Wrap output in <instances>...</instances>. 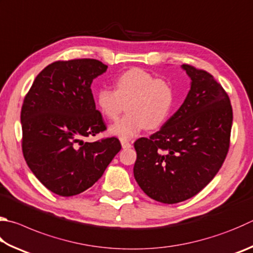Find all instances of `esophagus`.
Listing matches in <instances>:
<instances>
[{
	"label": "esophagus",
	"instance_id": "esophagus-1",
	"mask_svg": "<svg viewBox=\"0 0 253 253\" xmlns=\"http://www.w3.org/2000/svg\"><path fill=\"white\" fill-rule=\"evenodd\" d=\"M121 142H122V146H123V148H124V149L130 148V147H131V144H130L129 141H127V140H122Z\"/></svg>",
	"mask_w": 253,
	"mask_h": 253
}]
</instances>
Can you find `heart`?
<instances>
[{"label":"heart","instance_id":"obj_1","mask_svg":"<svg viewBox=\"0 0 253 253\" xmlns=\"http://www.w3.org/2000/svg\"><path fill=\"white\" fill-rule=\"evenodd\" d=\"M173 99L170 83L141 68L124 72L115 80V90L103 87L96 96L99 111L109 121H116L128 103V115L109 127V132L123 140L146 128L162 126L171 113Z\"/></svg>","mask_w":253,"mask_h":253}]
</instances>
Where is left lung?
I'll return each instance as SVG.
<instances>
[{"label": "left lung", "instance_id": "obj_1", "mask_svg": "<svg viewBox=\"0 0 253 253\" xmlns=\"http://www.w3.org/2000/svg\"><path fill=\"white\" fill-rule=\"evenodd\" d=\"M190 90L180 108L149 138L137 139L134 176L141 190L163 204L196 196L226 159L232 107L222 86L204 70L183 64Z\"/></svg>", "mask_w": 253, "mask_h": 253}]
</instances>
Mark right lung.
I'll return each mask as SVG.
<instances>
[{
	"label": "right lung",
	"mask_w": 253,
	"mask_h": 253,
	"mask_svg": "<svg viewBox=\"0 0 253 253\" xmlns=\"http://www.w3.org/2000/svg\"><path fill=\"white\" fill-rule=\"evenodd\" d=\"M106 71L97 59L54 62L36 76L24 98L23 155L35 177L58 196L88 189L122 149L116 137L83 140L106 129L90 89Z\"/></svg>",
	"instance_id": "add662e5"
}]
</instances>
